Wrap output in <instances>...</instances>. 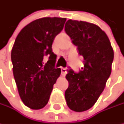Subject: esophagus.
Segmentation results:
<instances>
[{"instance_id":"esophagus-1","label":"esophagus","mask_w":124,"mask_h":124,"mask_svg":"<svg viewBox=\"0 0 124 124\" xmlns=\"http://www.w3.org/2000/svg\"><path fill=\"white\" fill-rule=\"evenodd\" d=\"M61 75H62L63 77H65V74H66V73H67L66 69L64 68H61Z\"/></svg>"}]
</instances>
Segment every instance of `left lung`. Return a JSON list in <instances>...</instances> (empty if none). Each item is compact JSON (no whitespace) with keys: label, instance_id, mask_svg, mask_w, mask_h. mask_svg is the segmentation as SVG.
Listing matches in <instances>:
<instances>
[{"label":"left lung","instance_id":"left-lung-1","mask_svg":"<svg viewBox=\"0 0 124 124\" xmlns=\"http://www.w3.org/2000/svg\"><path fill=\"white\" fill-rule=\"evenodd\" d=\"M65 31L77 47L84 60L79 73L70 70L65 97L68 106L75 112L92 108L103 91L111 74L114 51L106 32L91 23L68 20Z\"/></svg>","mask_w":124,"mask_h":124}]
</instances>
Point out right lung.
Segmentation results:
<instances>
[{
    "mask_svg": "<svg viewBox=\"0 0 124 124\" xmlns=\"http://www.w3.org/2000/svg\"><path fill=\"white\" fill-rule=\"evenodd\" d=\"M65 21V18L59 17L36 19L22 29L13 45L12 69L18 94L23 103L31 109L45 107L60 77L61 69L54 68L56 55L52 45ZM45 55L49 56L46 64Z\"/></svg>",
    "mask_w": 124,
    "mask_h": 124,
    "instance_id": "add662e5",
    "label": "right lung"
}]
</instances>
